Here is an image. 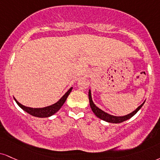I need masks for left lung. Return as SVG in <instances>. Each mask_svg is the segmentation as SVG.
I'll use <instances>...</instances> for the list:
<instances>
[{
  "label": "left lung",
  "instance_id": "8db88e82",
  "mask_svg": "<svg viewBox=\"0 0 160 160\" xmlns=\"http://www.w3.org/2000/svg\"><path fill=\"white\" fill-rule=\"evenodd\" d=\"M88 99H89V103H90V107H91L92 112L95 113V115L98 118H101V120L105 121V122H109V123H113V124H119V123L124 122L125 121L128 120L130 118H132L134 115H136L137 113V112L140 109L142 108V106L144 105L145 101L142 103L139 107H138L135 110L132 112L129 113V114L126 115H123V116H115V115H112L109 114V113L103 111L102 109L96 106L95 103H94L93 101H92V93H91V90H88Z\"/></svg>",
  "mask_w": 160,
  "mask_h": 160
}]
</instances>
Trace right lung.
Segmentation results:
<instances>
[{"label":"right lung","instance_id":"right-lung-1","mask_svg":"<svg viewBox=\"0 0 160 160\" xmlns=\"http://www.w3.org/2000/svg\"><path fill=\"white\" fill-rule=\"evenodd\" d=\"M72 88L73 87H71L69 88L68 92H67L66 93H65V95L57 102V103H53V104H52L51 106H48V107H42V108H32V107H25V106L22 105V103H19L15 98L14 99L15 102L17 103V104H18L23 110L26 112L29 113L30 115H32V116L38 117V118H48V117L51 116V115H54L56 112H57L59 110V109L61 108L62 106L64 104V103L65 101H66L69 94L72 92Z\"/></svg>","mask_w":160,"mask_h":160}]
</instances>
